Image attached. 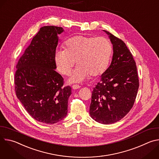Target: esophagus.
<instances>
[{"label": "esophagus", "mask_w": 159, "mask_h": 159, "mask_svg": "<svg viewBox=\"0 0 159 159\" xmlns=\"http://www.w3.org/2000/svg\"><path fill=\"white\" fill-rule=\"evenodd\" d=\"M72 87L73 89H77L80 88V86L79 85H73L72 86Z\"/></svg>", "instance_id": "esophagus-1"}]
</instances>
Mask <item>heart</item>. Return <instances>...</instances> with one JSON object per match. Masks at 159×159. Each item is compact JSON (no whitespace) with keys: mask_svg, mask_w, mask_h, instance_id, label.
Wrapping results in <instances>:
<instances>
[{"mask_svg":"<svg viewBox=\"0 0 159 159\" xmlns=\"http://www.w3.org/2000/svg\"><path fill=\"white\" fill-rule=\"evenodd\" d=\"M112 51L106 37L77 35L66 41L65 50L57 51L54 60L58 70L65 75L70 74L76 61L78 66L68 81L81 82L89 75L98 77L106 72Z\"/></svg>","mask_w":159,"mask_h":159,"instance_id":"b5f03b06","label":"heart"}]
</instances>
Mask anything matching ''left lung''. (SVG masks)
Returning <instances> with one entry per match:
<instances>
[{
    "label": "left lung",
    "instance_id": "8db88e82",
    "mask_svg": "<svg viewBox=\"0 0 159 159\" xmlns=\"http://www.w3.org/2000/svg\"><path fill=\"white\" fill-rule=\"evenodd\" d=\"M103 31L112 44L113 55L110 66L94 87L89 114L96 121L108 125L121 120L132 108L139 80L136 63L126 44Z\"/></svg>",
    "mask_w": 159,
    "mask_h": 159
}]
</instances>
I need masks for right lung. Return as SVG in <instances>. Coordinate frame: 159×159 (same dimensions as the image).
Segmentation results:
<instances>
[{"mask_svg":"<svg viewBox=\"0 0 159 159\" xmlns=\"http://www.w3.org/2000/svg\"><path fill=\"white\" fill-rule=\"evenodd\" d=\"M63 31L53 26L41 28L16 65L17 98L32 118L45 124H54L66 117L72 94L70 86L62 87L63 79L55 70L58 35Z\"/></svg>","mask_w":159,"mask_h":159,"instance_id":"right-lung-1","label":"right lung"}]
</instances>
